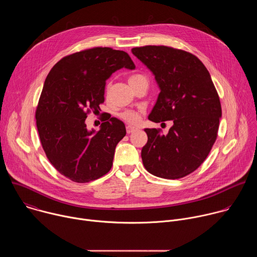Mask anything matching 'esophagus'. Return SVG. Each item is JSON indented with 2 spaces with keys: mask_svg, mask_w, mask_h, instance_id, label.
I'll return each mask as SVG.
<instances>
[{
  "mask_svg": "<svg viewBox=\"0 0 257 257\" xmlns=\"http://www.w3.org/2000/svg\"><path fill=\"white\" fill-rule=\"evenodd\" d=\"M126 130H127V133L130 134V133L134 132V131L136 130V128H135V127H132V126H127V127H126Z\"/></svg>",
  "mask_w": 257,
  "mask_h": 257,
  "instance_id": "esophagus-1",
  "label": "esophagus"
}]
</instances>
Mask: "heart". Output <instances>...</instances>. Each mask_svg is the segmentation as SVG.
Masks as SVG:
<instances>
[{"instance_id":"b5f03b06","label":"heart","mask_w":257,"mask_h":257,"mask_svg":"<svg viewBox=\"0 0 257 257\" xmlns=\"http://www.w3.org/2000/svg\"><path fill=\"white\" fill-rule=\"evenodd\" d=\"M142 80H148L146 79V77L142 74H132L128 81H129V84L130 85H133L139 81H142ZM108 86H106V89H108ZM120 118L122 120H124L125 122H127L128 124H137L139 121H140V118H141V113L138 112V111H134V109H127V111H124L123 113L120 114Z\"/></svg>"}]
</instances>
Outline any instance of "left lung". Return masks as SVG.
<instances>
[{"instance_id":"obj_1","label":"left lung","mask_w":257,"mask_h":257,"mask_svg":"<svg viewBox=\"0 0 257 257\" xmlns=\"http://www.w3.org/2000/svg\"><path fill=\"white\" fill-rule=\"evenodd\" d=\"M132 54L154 73L161 89L149 119L173 122L168 134L144 129L143 166L160 178L185 177L204 162L217 137L222 107L209 72L196 56L167 46L133 48Z\"/></svg>"}]
</instances>
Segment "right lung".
I'll list each match as a JSON object with an SVG mask.
<instances>
[{"label": "right lung", "mask_w": 257, "mask_h": 257, "mask_svg": "<svg viewBox=\"0 0 257 257\" xmlns=\"http://www.w3.org/2000/svg\"><path fill=\"white\" fill-rule=\"evenodd\" d=\"M121 68H135L126 52L96 47L64 57L46 78L36 127L50 163L71 181L96 180L113 166L116 146L126 135L124 123L109 115L95 132L87 130L85 119L98 112L105 80Z\"/></svg>", "instance_id": "1"}]
</instances>
